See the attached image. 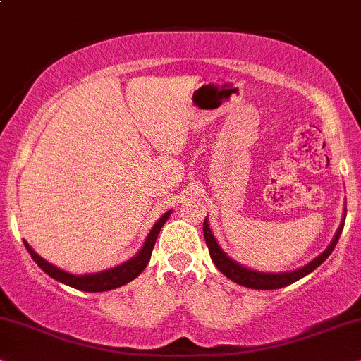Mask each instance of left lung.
<instances>
[{"instance_id":"obj_1","label":"left lung","mask_w":361,"mask_h":361,"mask_svg":"<svg viewBox=\"0 0 361 361\" xmlns=\"http://www.w3.org/2000/svg\"><path fill=\"white\" fill-rule=\"evenodd\" d=\"M345 216H346V208L343 213V220H341V225L338 226L335 236H333L331 243L328 245V248L325 250V252L318 255L317 258L305 264V267L298 268V270L283 271V273L255 271V270H250V268L241 267L240 263L233 262V259L228 257V255L220 248L218 241L214 240L212 230H209L207 218H204V221H203V233H204V241H207V246L209 250V257H212L213 263L216 264L218 270H220L226 278H230L231 281L238 283V285L246 286V288H252V290H276V288H283V286L298 281L300 278L307 276L308 273H312L314 268L320 267V264L325 262L328 257H330L333 250H335L336 243H338L341 230H343V225H345Z\"/></svg>"}]
</instances>
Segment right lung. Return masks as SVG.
Segmentation results:
<instances>
[{
    "mask_svg": "<svg viewBox=\"0 0 361 361\" xmlns=\"http://www.w3.org/2000/svg\"><path fill=\"white\" fill-rule=\"evenodd\" d=\"M170 214H171V212H166L157 223H154L152 231H149L147 240H145L143 248H141L133 258L128 259V262H125V263L118 264V267H115V268H109V270H104L99 273H90V275H73V273L63 271V270H59L58 267H54V264L48 263L47 259L41 258L38 253H35V250L31 248L26 241H25V246H26V250L30 252L31 258L35 259L36 264H38L41 270L47 273V275L54 278V280H58V281L65 283V285H68V286H71V288H76L81 291H91V293H97V291L115 290V288H118V286H123V285H126L128 281L135 280V278L138 276L140 273L145 270V268H147L149 258H152L154 241H157L159 230H161V226L165 225V221L170 218Z\"/></svg>",
    "mask_w": 361,
    "mask_h": 361,
    "instance_id": "add662e5",
    "label": "right lung"
}]
</instances>
